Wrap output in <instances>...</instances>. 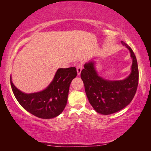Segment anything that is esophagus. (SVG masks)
<instances>
[{
  "label": "esophagus",
  "instance_id": "34e87169",
  "mask_svg": "<svg viewBox=\"0 0 151 151\" xmlns=\"http://www.w3.org/2000/svg\"><path fill=\"white\" fill-rule=\"evenodd\" d=\"M82 63H78L77 66H76V70H77V75H80L82 71Z\"/></svg>",
  "mask_w": 151,
  "mask_h": 151
}]
</instances>
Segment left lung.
Instances as JSON below:
<instances>
[{
  "mask_svg": "<svg viewBox=\"0 0 151 151\" xmlns=\"http://www.w3.org/2000/svg\"><path fill=\"white\" fill-rule=\"evenodd\" d=\"M121 43L129 50L132 59L131 73L126 78L110 81L101 77L93 60L84 64L81 74L89 103L99 114L110 115L121 110L130 103L136 94L139 79L137 60L132 49L123 41Z\"/></svg>",
  "mask_w": 151,
  "mask_h": 151,
  "instance_id": "left-lung-1",
  "label": "left lung"
}]
</instances>
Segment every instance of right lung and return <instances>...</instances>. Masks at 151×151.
<instances>
[{
	"mask_svg": "<svg viewBox=\"0 0 151 151\" xmlns=\"http://www.w3.org/2000/svg\"><path fill=\"white\" fill-rule=\"evenodd\" d=\"M77 75L75 67L60 68L52 81L43 90L25 93L10 83L13 93L21 106L35 116L41 119H52L62 114L67 102L69 86Z\"/></svg>",
	"mask_w": 151,
	"mask_h": 151,
	"instance_id": "add662e5",
	"label": "right lung"
}]
</instances>
